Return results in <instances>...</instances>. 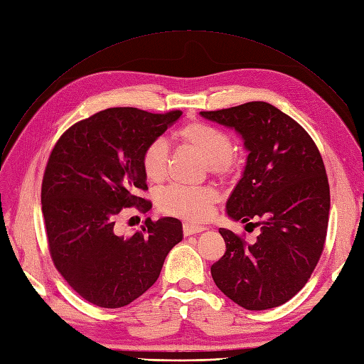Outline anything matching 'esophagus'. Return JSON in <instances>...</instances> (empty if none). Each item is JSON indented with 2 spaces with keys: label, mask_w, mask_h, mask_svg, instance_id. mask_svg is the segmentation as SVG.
<instances>
[{
  "label": "esophagus",
  "mask_w": 364,
  "mask_h": 364,
  "mask_svg": "<svg viewBox=\"0 0 364 364\" xmlns=\"http://www.w3.org/2000/svg\"><path fill=\"white\" fill-rule=\"evenodd\" d=\"M205 227H199V225H190V223H185L183 225V234L185 235H193V234H198L205 231Z\"/></svg>",
  "instance_id": "obj_1"
}]
</instances>
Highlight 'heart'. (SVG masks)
<instances>
[{"instance_id":"b5f03b06","label":"heart","mask_w":364,"mask_h":364,"mask_svg":"<svg viewBox=\"0 0 364 364\" xmlns=\"http://www.w3.org/2000/svg\"><path fill=\"white\" fill-rule=\"evenodd\" d=\"M174 139L181 145L198 151L210 164L214 174H231L239 164L232 150L231 137L213 125L193 121L182 125L174 133ZM170 149L165 139H154L142 153V171L150 183H161L168 171ZM219 193L211 186H181L171 185L159 196V210L183 220L199 223L211 215Z\"/></svg>"}]
</instances>
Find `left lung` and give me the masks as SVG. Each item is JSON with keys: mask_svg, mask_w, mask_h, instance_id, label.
Here are the masks:
<instances>
[{"mask_svg": "<svg viewBox=\"0 0 364 364\" xmlns=\"http://www.w3.org/2000/svg\"><path fill=\"white\" fill-rule=\"evenodd\" d=\"M200 114L242 136L248 158L227 213L260 227L254 242L219 230L227 251L211 267L213 280L245 309L280 306L306 284L325 247L331 196L321 154L300 124L268 102Z\"/></svg>", "mask_w": 364, "mask_h": 364, "instance_id": "left-lung-1", "label": "left lung"}]
</instances>
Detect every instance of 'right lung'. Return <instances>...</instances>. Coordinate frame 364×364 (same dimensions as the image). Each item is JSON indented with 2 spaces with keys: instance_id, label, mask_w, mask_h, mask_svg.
Masks as SVG:
<instances>
[{
  "instance_id": "add662e5",
  "label": "right lung",
  "mask_w": 364,
  "mask_h": 364,
  "mask_svg": "<svg viewBox=\"0 0 364 364\" xmlns=\"http://www.w3.org/2000/svg\"><path fill=\"white\" fill-rule=\"evenodd\" d=\"M182 116L133 107L107 109L72 125L50 153L41 203L55 268L75 292L101 308H122L153 287L166 254L183 237L174 218L146 219L142 231L122 235L116 218L151 202L142 153Z\"/></svg>"
}]
</instances>
